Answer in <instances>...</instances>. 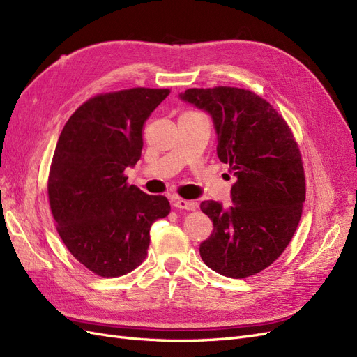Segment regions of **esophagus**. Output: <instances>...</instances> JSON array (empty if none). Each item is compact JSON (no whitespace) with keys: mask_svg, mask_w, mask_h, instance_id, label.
<instances>
[{"mask_svg":"<svg viewBox=\"0 0 357 357\" xmlns=\"http://www.w3.org/2000/svg\"><path fill=\"white\" fill-rule=\"evenodd\" d=\"M172 205H174L176 208H181V210H195L198 207V204L195 201H189L183 198H174L172 199Z\"/></svg>","mask_w":357,"mask_h":357,"instance_id":"obj_1","label":"esophagus"}]
</instances>
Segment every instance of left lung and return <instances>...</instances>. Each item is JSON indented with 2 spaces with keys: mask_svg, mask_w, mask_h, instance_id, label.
Segmentation results:
<instances>
[{
  "mask_svg": "<svg viewBox=\"0 0 357 357\" xmlns=\"http://www.w3.org/2000/svg\"><path fill=\"white\" fill-rule=\"evenodd\" d=\"M186 102L208 112L218 156L236 177L228 210L201 202L214 229L199 245L204 264L231 278L261 273L280 257L305 201V174L294 132L274 107L252 91L218 86L188 89Z\"/></svg>",
  "mask_w": 357,
  "mask_h": 357,
  "instance_id": "obj_1",
  "label": "left lung"
}]
</instances>
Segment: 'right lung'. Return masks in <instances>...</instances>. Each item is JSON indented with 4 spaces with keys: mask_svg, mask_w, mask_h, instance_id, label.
I'll list each match as a JSON object with an SVG mask.
<instances>
[{
    "mask_svg": "<svg viewBox=\"0 0 357 357\" xmlns=\"http://www.w3.org/2000/svg\"><path fill=\"white\" fill-rule=\"evenodd\" d=\"M168 95L150 88L95 95L59 135L47 180L52 215L70 253L100 277L142 265L150 226L171 210L165 197L147 195L123 174L142 158L143 126Z\"/></svg>",
    "mask_w": 357,
    "mask_h": 357,
    "instance_id": "add662e5",
    "label": "right lung"
}]
</instances>
